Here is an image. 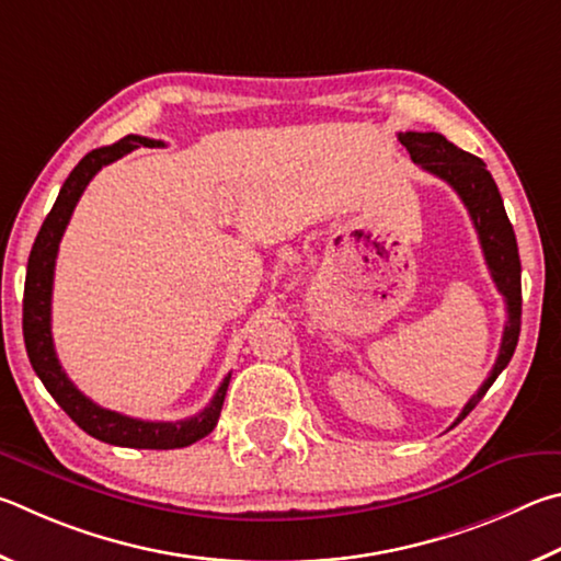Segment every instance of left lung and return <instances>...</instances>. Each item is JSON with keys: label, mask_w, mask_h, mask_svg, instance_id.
Masks as SVG:
<instances>
[{"label": "left lung", "mask_w": 561, "mask_h": 561, "mask_svg": "<svg viewBox=\"0 0 561 561\" xmlns=\"http://www.w3.org/2000/svg\"><path fill=\"white\" fill-rule=\"evenodd\" d=\"M399 142L407 147L411 160H414L421 170L436 174L438 180L454 186L460 202L466 204V209L478 231L488 271L493 275L497 290L503 293L507 306V322L503 342H500L495 367L483 381V387L476 391L473 399H470L463 411L458 414V421H463L470 411L476 409L478 401L485 397V391L493 387L500 371L507 367V362L515 355L519 337V318H523V286H519V271L523 268H519L517 241L513 224H510L505 214L503 196H500L493 174L488 172V167L480 157L460 150V147L448 142L440 133H399Z\"/></svg>", "instance_id": "left-lung-1"}]
</instances>
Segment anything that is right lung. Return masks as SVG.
<instances>
[{
  "instance_id": "obj_1",
  "label": "right lung",
  "mask_w": 561,
  "mask_h": 561,
  "mask_svg": "<svg viewBox=\"0 0 561 561\" xmlns=\"http://www.w3.org/2000/svg\"><path fill=\"white\" fill-rule=\"evenodd\" d=\"M162 140H150V137L127 135L121 142L98 147L88 152L81 162L73 167L68 174L61 192L56 196L54 209L42 224L36 233V241L28 253L26 265V283H24V345L26 355L36 377L44 381L48 394L56 399L68 416L81 426L88 436L105 440L111 446L123 448H150V450H167V448H184L196 440L209 436L216 421H219L226 389H229V377L216 389L209 407H204L199 414L184 421H142L133 416H123L117 411L98 407L95 401L88 399L83 391L73 387V381L66 377L61 362L56 357L54 337H51V293H54V268L58 243L66 231L71 214L81 199L88 182L103 170L105 164L121 160L123 154L133 152L135 147H162Z\"/></svg>"
}]
</instances>
